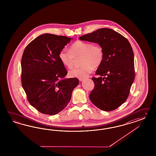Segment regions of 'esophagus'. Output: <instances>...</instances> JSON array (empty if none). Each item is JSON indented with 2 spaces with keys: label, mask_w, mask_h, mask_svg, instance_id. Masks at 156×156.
<instances>
[{
  "label": "esophagus",
  "mask_w": 156,
  "mask_h": 156,
  "mask_svg": "<svg viewBox=\"0 0 156 156\" xmlns=\"http://www.w3.org/2000/svg\"><path fill=\"white\" fill-rule=\"evenodd\" d=\"M83 80H84L83 78H79V80H80V81H82Z\"/></svg>",
  "instance_id": "esophagus-1"
}]
</instances>
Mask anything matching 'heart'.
I'll list each match as a JSON object with an SVG mask.
<instances>
[{
  "instance_id": "b5f03b06",
  "label": "heart",
  "mask_w": 156,
  "mask_h": 156,
  "mask_svg": "<svg viewBox=\"0 0 156 156\" xmlns=\"http://www.w3.org/2000/svg\"><path fill=\"white\" fill-rule=\"evenodd\" d=\"M79 56L82 57V66L71 70L69 75L73 78H85L93 71L94 67H98L102 64L104 50L99 44L78 41L70 46V51L62 50L59 53L58 57L63 66L71 69L73 66L74 58Z\"/></svg>"
}]
</instances>
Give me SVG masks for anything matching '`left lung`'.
Segmentation results:
<instances>
[{
  "label": "left lung",
  "instance_id": "obj_1",
  "mask_svg": "<svg viewBox=\"0 0 156 156\" xmlns=\"http://www.w3.org/2000/svg\"><path fill=\"white\" fill-rule=\"evenodd\" d=\"M81 41L98 43L104 50V60L92 78L94 88L89 98L98 108L110 112L128 98L134 80V54L128 39L110 28L98 29L80 37Z\"/></svg>",
  "mask_w": 156,
  "mask_h": 156
}]
</instances>
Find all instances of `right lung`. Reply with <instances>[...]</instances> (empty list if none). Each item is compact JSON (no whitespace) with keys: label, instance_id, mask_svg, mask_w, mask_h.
<instances>
[{"label":"right lung","instance_id":"obj_1","mask_svg":"<svg viewBox=\"0 0 156 156\" xmlns=\"http://www.w3.org/2000/svg\"><path fill=\"white\" fill-rule=\"evenodd\" d=\"M72 38L44 34L25 48L22 58L21 81L29 103L41 113L55 115L68 105L76 78H65L67 71L59 53Z\"/></svg>","mask_w":156,"mask_h":156}]
</instances>
